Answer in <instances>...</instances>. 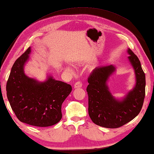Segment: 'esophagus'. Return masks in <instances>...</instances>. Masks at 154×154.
Here are the masks:
<instances>
[{"label": "esophagus", "instance_id": "1", "mask_svg": "<svg viewBox=\"0 0 154 154\" xmlns=\"http://www.w3.org/2000/svg\"><path fill=\"white\" fill-rule=\"evenodd\" d=\"M82 87V83H81L80 81H77L75 83L74 85V88L75 89H78V88H81Z\"/></svg>", "mask_w": 154, "mask_h": 154}]
</instances>
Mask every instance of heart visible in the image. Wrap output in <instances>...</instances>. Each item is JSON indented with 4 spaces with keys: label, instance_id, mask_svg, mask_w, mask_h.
Returning <instances> with one entry per match:
<instances>
[{
    "label": "heart",
    "instance_id": "b5f03b06",
    "mask_svg": "<svg viewBox=\"0 0 154 154\" xmlns=\"http://www.w3.org/2000/svg\"><path fill=\"white\" fill-rule=\"evenodd\" d=\"M65 69L66 70V71H69V72L72 71V69L70 67H69V66H65Z\"/></svg>",
    "mask_w": 154,
    "mask_h": 154
}]
</instances>
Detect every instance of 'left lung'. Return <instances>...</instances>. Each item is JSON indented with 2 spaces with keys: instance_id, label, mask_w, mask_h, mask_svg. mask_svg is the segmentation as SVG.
I'll return each instance as SVG.
<instances>
[{
  "instance_id": "8db88e82",
  "label": "left lung",
  "mask_w": 154,
  "mask_h": 154,
  "mask_svg": "<svg viewBox=\"0 0 154 154\" xmlns=\"http://www.w3.org/2000/svg\"><path fill=\"white\" fill-rule=\"evenodd\" d=\"M129 62L134 70L136 83L122 99L114 97L108 81L116 71L113 65L96 67L88 78L87 91L89 96V114L97 125L116 128L138 116L145 97L146 76L138 57L128 48Z\"/></svg>"
}]
</instances>
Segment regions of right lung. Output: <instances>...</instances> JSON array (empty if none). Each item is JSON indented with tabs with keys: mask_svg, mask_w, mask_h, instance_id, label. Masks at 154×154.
I'll list each match as a JSON object with an SVG mask.
<instances>
[{
	"mask_svg": "<svg viewBox=\"0 0 154 154\" xmlns=\"http://www.w3.org/2000/svg\"><path fill=\"white\" fill-rule=\"evenodd\" d=\"M30 53V47L14 62L6 83V95L20 122L38 127L53 126L61 119L62 103L72 87L51 75L42 82L28 77L24 65Z\"/></svg>",
	"mask_w": 154,
	"mask_h": 154,
	"instance_id": "obj_1",
	"label": "right lung"
}]
</instances>
